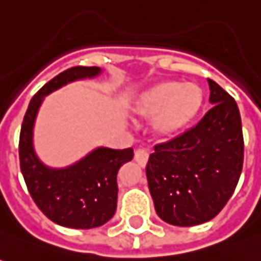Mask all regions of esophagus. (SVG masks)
Instances as JSON below:
<instances>
[{
  "instance_id": "obj_1",
  "label": "esophagus",
  "mask_w": 261,
  "mask_h": 261,
  "mask_svg": "<svg viewBox=\"0 0 261 261\" xmlns=\"http://www.w3.org/2000/svg\"><path fill=\"white\" fill-rule=\"evenodd\" d=\"M148 156H150V153H148L146 148H139L137 151H136V154H134V159H136V162L139 163L141 167H146L148 162Z\"/></svg>"
}]
</instances>
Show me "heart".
I'll return each instance as SVG.
<instances>
[{"label":"heart","instance_id":"b5f03b06","mask_svg":"<svg viewBox=\"0 0 261 261\" xmlns=\"http://www.w3.org/2000/svg\"><path fill=\"white\" fill-rule=\"evenodd\" d=\"M202 102L198 85L162 81L140 94L133 111L139 118H153V130L160 139H173L195 120Z\"/></svg>","mask_w":261,"mask_h":261}]
</instances>
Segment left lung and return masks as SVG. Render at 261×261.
<instances>
[{"mask_svg":"<svg viewBox=\"0 0 261 261\" xmlns=\"http://www.w3.org/2000/svg\"><path fill=\"white\" fill-rule=\"evenodd\" d=\"M210 102L203 118L182 136L154 147L146 175L162 220L192 227L217 217L232 196L243 170L244 140L237 102L208 79Z\"/></svg>","mask_w":261,"mask_h":261,"instance_id":"obj_1","label":"left lung"}]
</instances>
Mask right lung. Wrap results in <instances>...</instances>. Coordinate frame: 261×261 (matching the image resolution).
Listing matches in <instances>:
<instances>
[{
    "mask_svg": "<svg viewBox=\"0 0 261 261\" xmlns=\"http://www.w3.org/2000/svg\"><path fill=\"white\" fill-rule=\"evenodd\" d=\"M99 73L96 66H75L53 77L32 98L20 133V167L33 201L49 220L68 228H95L113 218L118 195L117 173L134 153L131 147H98L70 166L49 167L34 151V122L46 95Z\"/></svg>",
    "mask_w": 261,
    "mask_h": 261,
    "instance_id": "1",
    "label": "right lung"
}]
</instances>
